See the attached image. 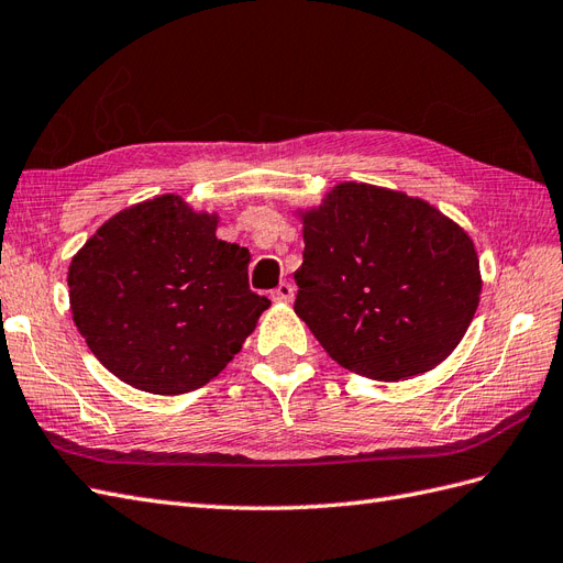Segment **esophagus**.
Here are the masks:
<instances>
[{
	"label": "esophagus",
	"mask_w": 563,
	"mask_h": 563,
	"mask_svg": "<svg viewBox=\"0 0 563 563\" xmlns=\"http://www.w3.org/2000/svg\"><path fill=\"white\" fill-rule=\"evenodd\" d=\"M271 299L280 301V305H290V301L295 299V287L290 283H280L276 290L271 292Z\"/></svg>",
	"instance_id": "esophagus-1"
}]
</instances>
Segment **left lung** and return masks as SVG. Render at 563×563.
<instances>
[{
  "mask_svg": "<svg viewBox=\"0 0 563 563\" xmlns=\"http://www.w3.org/2000/svg\"><path fill=\"white\" fill-rule=\"evenodd\" d=\"M297 216L295 313L340 366L409 380L456 350L483 278L473 240L450 216L368 183H340Z\"/></svg>",
  "mask_w": 563,
  "mask_h": 563,
  "instance_id": "1",
  "label": "left lung"
}]
</instances>
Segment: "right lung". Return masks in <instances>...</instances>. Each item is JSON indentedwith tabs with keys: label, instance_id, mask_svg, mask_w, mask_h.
I'll list each match as a JSON object with an SVG mask.
<instances>
[{
	"label": "right lung",
	"instance_id": "1",
	"mask_svg": "<svg viewBox=\"0 0 563 563\" xmlns=\"http://www.w3.org/2000/svg\"><path fill=\"white\" fill-rule=\"evenodd\" d=\"M216 225L219 213L162 195L111 216L68 266L80 335L137 390L207 385L271 307L250 290V252L216 238Z\"/></svg>",
	"mask_w": 563,
	"mask_h": 563
}]
</instances>
